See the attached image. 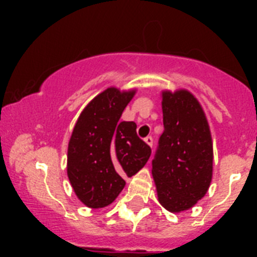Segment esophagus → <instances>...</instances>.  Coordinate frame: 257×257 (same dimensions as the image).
Returning a JSON list of instances; mask_svg holds the SVG:
<instances>
[{
  "label": "esophagus",
  "mask_w": 257,
  "mask_h": 257,
  "mask_svg": "<svg viewBox=\"0 0 257 257\" xmlns=\"http://www.w3.org/2000/svg\"><path fill=\"white\" fill-rule=\"evenodd\" d=\"M144 142L149 145V147H153V138L152 136H147L144 139Z\"/></svg>",
  "instance_id": "1"
}]
</instances>
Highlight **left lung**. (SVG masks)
<instances>
[{
	"mask_svg": "<svg viewBox=\"0 0 257 257\" xmlns=\"http://www.w3.org/2000/svg\"><path fill=\"white\" fill-rule=\"evenodd\" d=\"M163 134L152 162L158 202L170 212L189 210L212 180L210 126L197 97L185 88L162 91Z\"/></svg>",
	"mask_w": 257,
	"mask_h": 257,
	"instance_id": "8db88e82",
	"label": "left lung"
}]
</instances>
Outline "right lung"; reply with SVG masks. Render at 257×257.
Masks as SVG:
<instances>
[{
	"label": "right lung",
	"instance_id": "add662e5",
	"mask_svg": "<svg viewBox=\"0 0 257 257\" xmlns=\"http://www.w3.org/2000/svg\"><path fill=\"white\" fill-rule=\"evenodd\" d=\"M136 88L108 87L79 114L68 144L67 174L76 196L90 208L110 205L145 166L151 147L136 135L135 122L121 121Z\"/></svg>",
	"mask_w": 257,
	"mask_h": 257
}]
</instances>
